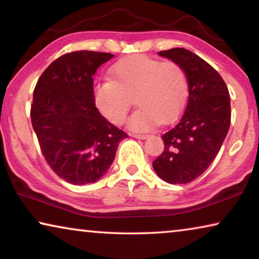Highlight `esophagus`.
I'll return each mask as SVG.
<instances>
[{
	"label": "esophagus",
	"mask_w": 259,
	"mask_h": 259,
	"mask_svg": "<svg viewBox=\"0 0 259 259\" xmlns=\"http://www.w3.org/2000/svg\"><path fill=\"white\" fill-rule=\"evenodd\" d=\"M133 137L135 138H138V139H146L147 138V135H138V134H134Z\"/></svg>",
	"instance_id": "1"
}]
</instances>
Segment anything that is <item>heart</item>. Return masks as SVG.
<instances>
[{
    "label": "heart",
    "instance_id": "obj_1",
    "mask_svg": "<svg viewBox=\"0 0 259 259\" xmlns=\"http://www.w3.org/2000/svg\"><path fill=\"white\" fill-rule=\"evenodd\" d=\"M111 78L94 85L99 112L115 124L123 123L135 102L139 108L129 120L136 131L150 130L159 122L170 123L181 115L190 96V82L176 63L145 55L126 56L113 65Z\"/></svg>",
    "mask_w": 259,
    "mask_h": 259
}]
</instances>
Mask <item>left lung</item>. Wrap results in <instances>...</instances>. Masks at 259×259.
Segmentation results:
<instances>
[{
    "label": "left lung",
    "mask_w": 259,
    "mask_h": 259,
    "mask_svg": "<svg viewBox=\"0 0 259 259\" xmlns=\"http://www.w3.org/2000/svg\"><path fill=\"white\" fill-rule=\"evenodd\" d=\"M159 55L178 64L188 77L190 96L178 123L162 136L164 150L153 168L169 184L201 176L223 145L231 124V100L224 80L212 66L183 48Z\"/></svg>",
    "instance_id": "obj_1"
}]
</instances>
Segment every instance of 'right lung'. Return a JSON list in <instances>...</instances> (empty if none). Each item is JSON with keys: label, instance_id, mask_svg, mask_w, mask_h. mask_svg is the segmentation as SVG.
I'll list each match as a JSON object with an SVG mask.
<instances>
[{"label": "right lung", "instance_id": "right-lung-1", "mask_svg": "<svg viewBox=\"0 0 259 259\" xmlns=\"http://www.w3.org/2000/svg\"><path fill=\"white\" fill-rule=\"evenodd\" d=\"M114 55L74 51L48 66L35 85L30 119L50 168L74 185L97 182L128 137L99 113L94 99L97 68Z\"/></svg>", "mask_w": 259, "mask_h": 259}]
</instances>
